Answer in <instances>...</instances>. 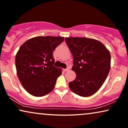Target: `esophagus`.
Listing matches in <instances>:
<instances>
[{
	"instance_id": "obj_1",
	"label": "esophagus",
	"mask_w": 128,
	"mask_h": 128,
	"mask_svg": "<svg viewBox=\"0 0 128 128\" xmlns=\"http://www.w3.org/2000/svg\"><path fill=\"white\" fill-rule=\"evenodd\" d=\"M69 70V68H66V69H64V72H67V71H68Z\"/></svg>"
}]
</instances>
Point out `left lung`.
<instances>
[{
    "label": "left lung",
    "instance_id": "left-lung-1",
    "mask_svg": "<svg viewBox=\"0 0 128 128\" xmlns=\"http://www.w3.org/2000/svg\"><path fill=\"white\" fill-rule=\"evenodd\" d=\"M73 57L72 70L76 78L69 83L73 92L81 97L96 93L106 80L111 66V55L96 40L85 37L65 38Z\"/></svg>",
    "mask_w": 128,
    "mask_h": 128
}]
</instances>
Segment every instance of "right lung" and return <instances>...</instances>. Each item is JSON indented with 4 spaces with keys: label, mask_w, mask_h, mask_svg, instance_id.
<instances>
[{
    "label": "right lung",
    "mask_w": 128,
    "mask_h": 128,
    "mask_svg": "<svg viewBox=\"0 0 128 128\" xmlns=\"http://www.w3.org/2000/svg\"><path fill=\"white\" fill-rule=\"evenodd\" d=\"M62 36H36L26 41L16 56L17 74L24 89L42 97L53 90L62 70L54 66L53 51L64 41Z\"/></svg>",
    "instance_id": "1"
}]
</instances>
